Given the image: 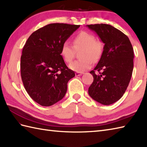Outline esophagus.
Here are the masks:
<instances>
[{
  "instance_id": "obj_1",
  "label": "esophagus",
  "mask_w": 147,
  "mask_h": 147,
  "mask_svg": "<svg viewBox=\"0 0 147 147\" xmlns=\"http://www.w3.org/2000/svg\"><path fill=\"white\" fill-rule=\"evenodd\" d=\"M83 74V73H75L76 76H82Z\"/></svg>"
}]
</instances>
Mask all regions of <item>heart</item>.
Masks as SVG:
<instances>
[{
    "instance_id": "obj_1",
    "label": "heart",
    "mask_w": 147,
    "mask_h": 147,
    "mask_svg": "<svg viewBox=\"0 0 147 147\" xmlns=\"http://www.w3.org/2000/svg\"><path fill=\"white\" fill-rule=\"evenodd\" d=\"M73 47L68 42H64L61 47V55L65 62L69 63L75 56L76 51L82 50L80 57L72 62L69 68L77 73H83L92 67V62H96L101 58L104 52V45L96 40L93 34L82 32L73 40Z\"/></svg>"
}]
</instances>
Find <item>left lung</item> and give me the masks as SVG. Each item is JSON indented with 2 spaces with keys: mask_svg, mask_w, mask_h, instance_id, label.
<instances>
[{
  "mask_svg": "<svg viewBox=\"0 0 147 147\" xmlns=\"http://www.w3.org/2000/svg\"><path fill=\"white\" fill-rule=\"evenodd\" d=\"M87 26L105 43L100 59L90 72L93 82L88 93L95 101L111 105L123 96L128 86L133 70V47L125 34L111 25L95 24Z\"/></svg>",
  "mask_w": 147,
  "mask_h": 147,
  "instance_id": "left-lung-1",
  "label": "left lung"
}]
</instances>
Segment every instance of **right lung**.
I'll return each mask as SVG.
<instances>
[{"label": "right lung", "mask_w": 147, "mask_h": 147, "mask_svg": "<svg viewBox=\"0 0 147 147\" xmlns=\"http://www.w3.org/2000/svg\"><path fill=\"white\" fill-rule=\"evenodd\" d=\"M80 25L52 23L34 32L24 45L21 76L24 88L42 106L54 105L64 97L67 83L75 76L61 55L64 42Z\"/></svg>", "instance_id": "1"}]
</instances>
